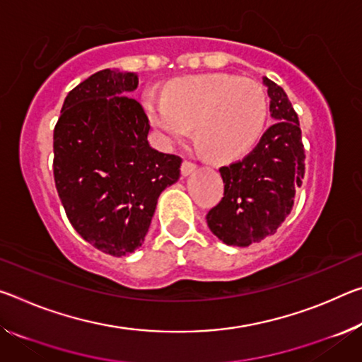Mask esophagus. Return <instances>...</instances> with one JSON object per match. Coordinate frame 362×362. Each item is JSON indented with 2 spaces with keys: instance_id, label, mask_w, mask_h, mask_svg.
I'll return each instance as SVG.
<instances>
[{
  "instance_id": "34e87169",
  "label": "esophagus",
  "mask_w": 362,
  "mask_h": 362,
  "mask_svg": "<svg viewBox=\"0 0 362 362\" xmlns=\"http://www.w3.org/2000/svg\"><path fill=\"white\" fill-rule=\"evenodd\" d=\"M194 169H197V164L190 163V160H183V163H182V175L183 177L190 175Z\"/></svg>"
}]
</instances>
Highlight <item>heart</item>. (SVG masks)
<instances>
[{"instance_id": "b5f03b06", "label": "heart", "mask_w": 362, "mask_h": 362, "mask_svg": "<svg viewBox=\"0 0 362 362\" xmlns=\"http://www.w3.org/2000/svg\"><path fill=\"white\" fill-rule=\"evenodd\" d=\"M150 122L165 143L185 140L192 127L209 158L233 159L259 139L267 116V100L259 85L228 74L180 78L165 95L145 98Z\"/></svg>"}]
</instances>
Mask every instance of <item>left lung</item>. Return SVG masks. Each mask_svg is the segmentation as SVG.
Wrapping results in <instances>:
<instances>
[{
	"label": "left lung",
	"instance_id": "8db88e82",
	"mask_svg": "<svg viewBox=\"0 0 362 362\" xmlns=\"http://www.w3.org/2000/svg\"><path fill=\"white\" fill-rule=\"evenodd\" d=\"M271 98V125L248 156L219 169L223 198L206 216L226 245L250 246L274 235L290 214L305 177L298 114L282 87L262 77Z\"/></svg>",
	"mask_w": 362,
	"mask_h": 362
}]
</instances>
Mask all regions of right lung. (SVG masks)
Returning a JSON list of instances; mask_svg holds the SVG:
<instances>
[{
	"label": "right lung",
	"instance_id": "right-lung-1",
	"mask_svg": "<svg viewBox=\"0 0 362 362\" xmlns=\"http://www.w3.org/2000/svg\"><path fill=\"white\" fill-rule=\"evenodd\" d=\"M135 72L105 69L69 91L53 135L56 190L72 227L111 256L141 246L158 198L182 159L148 143L150 122L130 98Z\"/></svg>",
	"mask_w": 362,
	"mask_h": 362
}]
</instances>
